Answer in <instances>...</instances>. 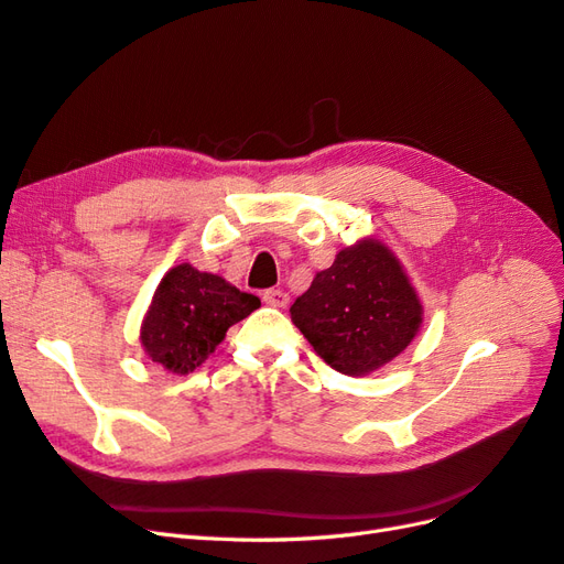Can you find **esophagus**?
Masks as SVG:
<instances>
[{"label":"esophagus","instance_id":"obj_1","mask_svg":"<svg viewBox=\"0 0 564 564\" xmlns=\"http://www.w3.org/2000/svg\"><path fill=\"white\" fill-rule=\"evenodd\" d=\"M262 300H264V304H269V306H288V302H290V295L285 293V290H281V288H269V290H264L262 293Z\"/></svg>","mask_w":564,"mask_h":564}]
</instances>
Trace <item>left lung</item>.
I'll list each match as a JSON object with an SVG mask.
<instances>
[{
    "label": "left lung",
    "instance_id": "8db88e82",
    "mask_svg": "<svg viewBox=\"0 0 564 564\" xmlns=\"http://www.w3.org/2000/svg\"><path fill=\"white\" fill-rule=\"evenodd\" d=\"M290 318L330 368L362 377L410 347L424 306L393 250L368 236L318 271Z\"/></svg>",
    "mask_w": 564,
    "mask_h": 564
}]
</instances>
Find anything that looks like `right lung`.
I'll return each mask as SVG.
<instances>
[{"instance_id": "obj_1", "label": "right lung", "mask_w": 564, "mask_h": 564, "mask_svg": "<svg viewBox=\"0 0 564 564\" xmlns=\"http://www.w3.org/2000/svg\"><path fill=\"white\" fill-rule=\"evenodd\" d=\"M260 306V297L189 262L175 264L154 290L140 325V344L173 375L194 372L217 349L234 323Z\"/></svg>"}]
</instances>
